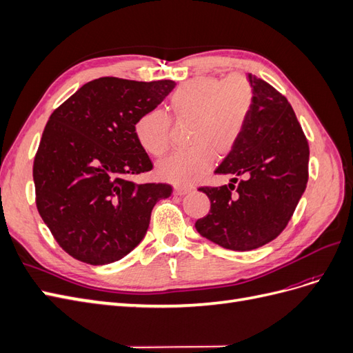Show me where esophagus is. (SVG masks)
Returning a JSON list of instances; mask_svg holds the SVG:
<instances>
[{"mask_svg": "<svg viewBox=\"0 0 353 353\" xmlns=\"http://www.w3.org/2000/svg\"><path fill=\"white\" fill-rule=\"evenodd\" d=\"M191 191H193V188L191 187H175L174 188V193L176 194V196H185V194H188V193H191Z\"/></svg>", "mask_w": 353, "mask_h": 353, "instance_id": "obj_1", "label": "esophagus"}]
</instances>
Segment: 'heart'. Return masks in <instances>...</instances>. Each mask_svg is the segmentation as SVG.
Returning a JSON list of instances; mask_svg holds the SVG:
<instances>
[{
	"instance_id": "obj_1",
	"label": "heart",
	"mask_w": 353,
	"mask_h": 353,
	"mask_svg": "<svg viewBox=\"0 0 353 353\" xmlns=\"http://www.w3.org/2000/svg\"><path fill=\"white\" fill-rule=\"evenodd\" d=\"M253 88L248 79L200 78L178 87L169 99V110L178 122L191 121L187 152H176L157 165L162 179L190 185L206 175L216 154L236 148L253 108ZM138 144L150 156H163L170 144V119L162 110L145 112L135 122Z\"/></svg>"
}]
</instances>
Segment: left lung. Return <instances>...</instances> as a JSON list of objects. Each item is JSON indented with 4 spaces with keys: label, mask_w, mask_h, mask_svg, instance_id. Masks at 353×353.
I'll return each instance as SVG.
<instances>
[{
    "label": "left lung",
    "mask_w": 353,
    "mask_h": 353,
    "mask_svg": "<svg viewBox=\"0 0 353 353\" xmlns=\"http://www.w3.org/2000/svg\"><path fill=\"white\" fill-rule=\"evenodd\" d=\"M253 108L236 148L216 168L232 184L200 187L210 210L196 230L223 249L245 252L279 237L307 184L309 145L287 101L268 82L249 73ZM243 176L236 194V176Z\"/></svg>",
    "instance_id": "1"
}]
</instances>
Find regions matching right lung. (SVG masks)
Here are the masks:
<instances>
[{"mask_svg":"<svg viewBox=\"0 0 353 353\" xmlns=\"http://www.w3.org/2000/svg\"><path fill=\"white\" fill-rule=\"evenodd\" d=\"M175 85L99 78L50 116L34 160L37 208L72 258L90 265L122 259L144 239L156 203L172 194L169 184L126 176L152 170L134 126Z\"/></svg>","mask_w":353,"mask_h":353,"instance_id":"add662e5","label":"right lung"}]
</instances>
